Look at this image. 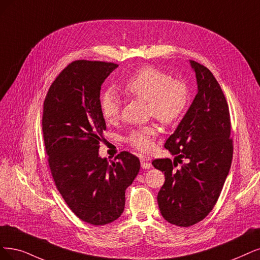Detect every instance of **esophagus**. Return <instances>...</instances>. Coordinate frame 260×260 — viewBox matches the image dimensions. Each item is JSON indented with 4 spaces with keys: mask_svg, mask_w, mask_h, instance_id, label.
<instances>
[{
    "mask_svg": "<svg viewBox=\"0 0 260 260\" xmlns=\"http://www.w3.org/2000/svg\"><path fill=\"white\" fill-rule=\"evenodd\" d=\"M140 162H141V167L143 169H150L151 168V162H150V158L147 156H142L140 158Z\"/></svg>",
    "mask_w": 260,
    "mask_h": 260,
    "instance_id": "esophagus-1",
    "label": "esophagus"
}]
</instances>
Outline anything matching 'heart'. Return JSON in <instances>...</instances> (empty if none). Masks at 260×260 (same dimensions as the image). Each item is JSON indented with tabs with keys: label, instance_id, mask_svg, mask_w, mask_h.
Wrapping results in <instances>:
<instances>
[{
	"label": "heart",
	"instance_id": "heart-1",
	"mask_svg": "<svg viewBox=\"0 0 260 260\" xmlns=\"http://www.w3.org/2000/svg\"><path fill=\"white\" fill-rule=\"evenodd\" d=\"M122 89L134 98L148 102L149 110L156 120L165 124L178 121L184 113L188 103L186 84L155 67L146 66L138 70L122 85ZM103 118L113 122L119 118L121 102L114 90L105 91L100 99ZM157 135L154 127L145 126L133 129L126 137L131 146L140 151H149Z\"/></svg>",
	"mask_w": 260,
	"mask_h": 260
}]
</instances>
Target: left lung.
<instances>
[{
  "label": "left lung",
  "mask_w": 260,
  "mask_h": 260,
  "mask_svg": "<svg viewBox=\"0 0 260 260\" xmlns=\"http://www.w3.org/2000/svg\"><path fill=\"white\" fill-rule=\"evenodd\" d=\"M189 64L196 75L197 94L165 142L175 159L152 161L165 175L157 194L160 213L180 227L200 222L213 209L229 174L234 151L229 108L222 89L207 67L195 61ZM182 158L187 162L176 169Z\"/></svg>",
  "instance_id": "8db88e82"
}]
</instances>
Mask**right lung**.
I'll return each mask as SVG.
<instances>
[{
	"mask_svg": "<svg viewBox=\"0 0 260 260\" xmlns=\"http://www.w3.org/2000/svg\"><path fill=\"white\" fill-rule=\"evenodd\" d=\"M118 66L75 61L56 77L44 102V141L56 188L77 216L95 226L121 216L125 190L140 169L139 158L129 152L114 160L99 153L106 131L101 88Z\"/></svg>",
	"mask_w": 260,
	"mask_h": 260,
	"instance_id": "obj_1",
	"label": "right lung"
}]
</instances>
